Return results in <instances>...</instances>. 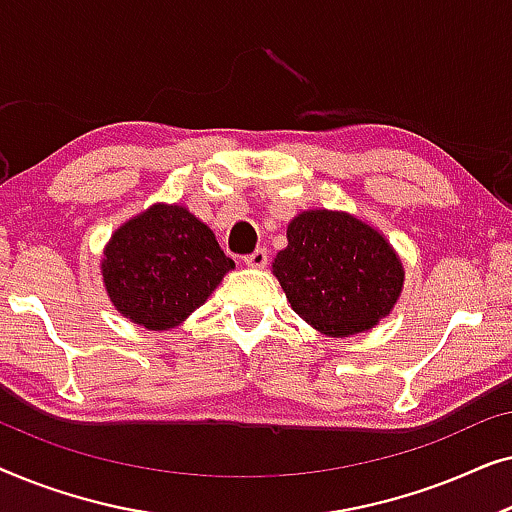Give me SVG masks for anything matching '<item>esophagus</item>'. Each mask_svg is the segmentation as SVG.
Returning a JSON list of instances; mask_svg holds the SVG:
<instances>
[{"label":"esophagus","mask_w":512,"mask_h":512,"mask_svg":"<svg viewBox=\"0 0 512 512\" xmlns=\"http://www.w3.org/2000/svg\"><path fill=\"white\" fill-rule=\"evenodd\" d=\"M242 261H244V265H249V268H265V265H268V251L256 249V251H251V254L244 256Z\"/></svg>","instance_id":"obj_1"}]
</instances>
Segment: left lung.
Wrapping results in <instances>:
<instances>
[{"label": "left lung", "mask_w": 512, "mask_h": 512, "mask_svg": "<svg viewBox=\"0 0 512 512\" xmlns=\"http://www.w3.org/2000/svg\"><path fill=\"white\" fill-rule=\"evenodd\" d=\"M272 272L293 310L326 335L366 331L387 317L403 284L391 244L349 214L305 212L286 230Z\"/></svg>", "instance_id": "obj_1"}]
</instances>
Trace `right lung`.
<instances>
[{
    "label": "right lung",
    "instance_id": "add662e5",
    "mask_svg": "<svg viewBox=\"0 0 512 512\" xmlns=\"http://www.w3.org/2000/svg\"><path fill=\"white\" fill-rule=\"evenodd\" d=\"M230 268L205 223L179 205H156L116 230L102 277L118 312L165 331L198 310Z\"/></svg>",
    "mask_w": 512,
    "mask_h": 512
}]
</instances>
